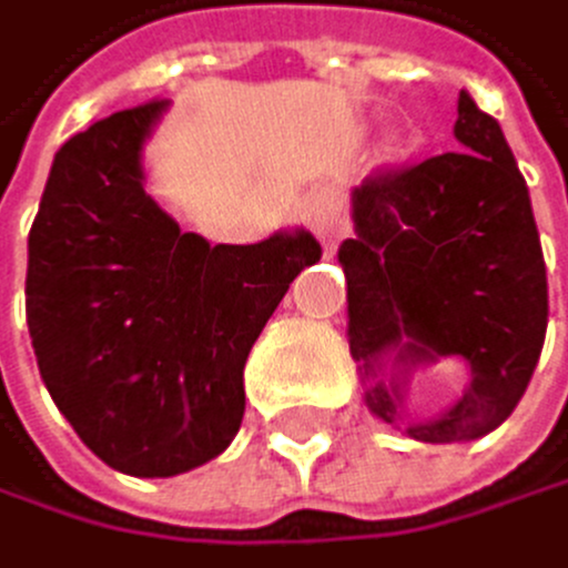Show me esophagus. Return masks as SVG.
Masks as SVG:
<instances>
[{
	"instance_id": "34e87169",
	"label": "esophagus",
	"mask_w": 568,
	"mask_h": 568,
	"mask_svg": "<svg viewBox=\"0 0 568 568\" xmlns=\"http://www.w3.org/2000/svg\"><path fill=\"white\" fill-rule=\"evenodd\" d=\"M304 222H307L311 233L328 246V251H332V246L339 243L343 233H346L343 207H339V201H335L332 194H314V197L307 201V207H304Z\"/></svg>"
}]
</instances>
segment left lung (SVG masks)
Masks as SVG:
<instances>
[{
	"label": "left lung",
	"instance_id": "obj_1",
	"mask_svg": "<svg viewBox=\"0 0 568 568\" xmlns=\"http://www.w3.org/2000/svg\"><path fill=\"white\" fill-rule=\"evenodd\" d=\"M459 151L367 176L343 240L349 353L364 403L417 442H470L524 399L548 328V275L527 180L498 119L459 91ZM442 355L471 385L438 418L409 422L408 374Z\"/></svg>",
	"mask_w": 568,
	"mask_h": 568
}]
</instances>
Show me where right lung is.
I'll return each mask as SVG.
<instances>
[{"mask_svg":"<svg viewBox=\"0 0 568 568\" xmlns=\"http://www.w3.org/2000/svg\"><path fill=\"white\" fill-rule=\"evenodd\" d=\"M165 109H123L70 136L27 236L41 382L80 442L130 477H176L229 449L251 346L322 257L307 229L246 246L183 233L144 190Z\"/></svg>","mask_w":568,"mask_h":568,"instance_id":"1","label":"right lung"}]
</instances>
